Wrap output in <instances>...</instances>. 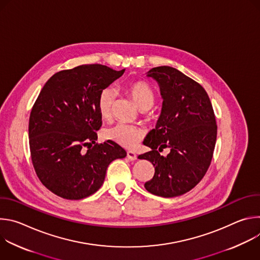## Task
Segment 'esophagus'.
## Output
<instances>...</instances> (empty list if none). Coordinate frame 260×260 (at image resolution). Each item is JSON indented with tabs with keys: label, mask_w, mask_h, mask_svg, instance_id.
Returning <instances> with one entry per match:
<instances>
[{
	"label": "esophagus",
	"mask_w": 260,
	"mask_h": 260,
	"mask_svg": "<svg viewBox=\"0 0 260 260\" xmlns=\"http://www.w3.org/2000/svg\"><path fill=\"white\" fill-rule=\"evenodd\" d=\"M126 156L129 160H136L137 159V154L134 151H127Z\"/></svg>",
	"instance_id": "34e87169"
}]
</instances>
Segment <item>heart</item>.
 Wrapping results in <instances>:
<instances>
[{
	"instance_id": "1",
	"label": "heart",
	"mask_w": 260,
	"mask_h": 260,
	"mask_svg": "<svg viewBox=\"0 0 260 260\" xmlns=\"http://www.w3.org/2000/svg\"><path fill=\"white\" fill-rule=\"evenodd\" d=\"M126 89L141 109H149L154 104V91L146 82H129L126 86ZM115 95L116 91L111 86L105 87L103 90H101L96 100V109L101 117L108 119L111 116ZM143 136L144 131L140 126L122 122L116 123L105 131V137L108 140L113 141L114 143L126 148H133L138 145L142 140Z\"/></svg>"
}]
</instances>
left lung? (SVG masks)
Here are the masks:
<instances>
[{
	"label": "left lung",
	"instance_id": "left-lung-1",
	"mask_svg": "<svg viewBox=\"0 0 260 260\" xmlns=\"http://www.w3.org/2000/svg\"><path fill=\"white\" fill-rule=\"evenodd\" d=\"M147 76L158 82L164 103L156 127L144 140L152 150L138 156L155 170L144 186L152 194L175 198L191 190L210 167L217 137L214 110L204 87L177 69L156 67ZM164 147L171 149L167 157L158 152Z\"/></svg>",
	"mask_w": 260,
	"mask_h": 260
}]
</instances>
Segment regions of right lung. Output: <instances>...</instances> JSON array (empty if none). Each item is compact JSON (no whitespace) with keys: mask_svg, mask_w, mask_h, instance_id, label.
I'll return each instance as SVG.
<instances>
[{"mask_svg":"<svg viewBox=\"0 0 260 260\" xmlns=\"http://www.w3.org/2000/svg\"><path fill=\"white\" fill-rule=\"evenodd\" d=\"M124 71L103 64L62 70L37 98L28 121L30 157L37 176L54 194L75 201L93 194L110 162L126 156L113 141L95 142L102 126L99 93Z\"/></svg>","mask_w":260,"mask_h":260,"instance_id":"right-lung-1","label":"right lung"}]
</instances>
